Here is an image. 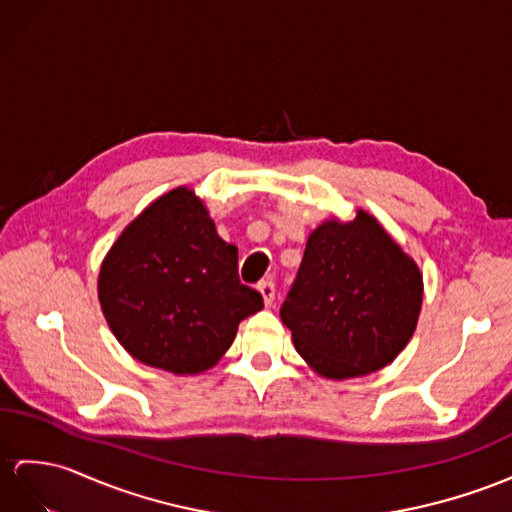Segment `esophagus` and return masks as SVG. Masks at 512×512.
I'll list each match as a JSON object with an SVG mask.
<instances>
[{
    "label": "esophagus",
    "instance_id": "1",
    "mask_svg": "<svg viewBox=\"0 0 512 512\" xmlns=\"http://www.w3.org/2000/svg\"><path fill=\"white\" fill-rule=\"evenodd\" d=\"M258 291H260V295H263L265 304L271 306L273 299H276V284H273L271 280H260L258 282Z\"/></svg>",
    "mask_w": 512,
    "mask_h": 512
}]
</instances>
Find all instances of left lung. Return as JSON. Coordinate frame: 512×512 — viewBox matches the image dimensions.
I'll list each match as a JSON object with an SVG mask.
<instances>
[{
    "instance_id": "left-lung-1",
    "label": "left lung",
    "mask_w": 512,
    "mask_h": 512,
    "mask_svg": "<svg viewBox=\"0 0 512 512\" xmlns=\"http://www.w3.org/2000/svg\"><path fill=\"white\" fill-rule=\"evenodd\" d=\"M423 278L376 217L323 221L308 236L297 278L280 308L295 350L332 380L393 363L417 328Z\"/></svg>"
}]
</instances>
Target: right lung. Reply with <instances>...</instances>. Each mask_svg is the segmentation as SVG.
Wrapping results in <instances>:
<instances>
[{
  "label": "right lung",
  "mask_w": 512,
  "mask_h": 512,
  "mask_svg": "<svg viewBox=\"0 0 512 512\" xmlns=\"http://www.w3.org/2000/svg\"><path fill=\"white\" fill-rule=\"evenodd\" d=\"M239 249L215 230L202 199L178 186L121 232L99 269L97 293L117 341L141 363L178 376L228 352L263 295L239 280Z\"/></svg>",
  "instance_id": "add662e5"
}]
</instances>
